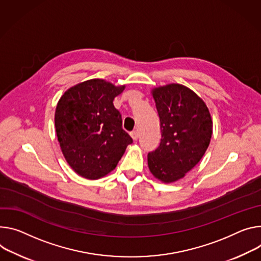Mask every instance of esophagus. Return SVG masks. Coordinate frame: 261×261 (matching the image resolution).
Instances as JSON below:
<instances>
[{
	"label": "esophagus",
	"instance_id": "1",
	"mask_svg": "<svg viewBox=\"0 0 261 261\" xmlns=\"http://www.w3.org/2000/svg\"><path fill=\"white\" fill-rule=\"evenodd\" d=\"M130 135H131V137L133 138V140H136V139L138 138V132H137V131H132V132H130Z\"/></svg>",
	"mask_w": 261,
	"mask_h": 261
}]
</instances>
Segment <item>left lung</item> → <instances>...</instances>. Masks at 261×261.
<instances>
[{
	"mask_svg": "<svg viewBox=\"0 0 261 261\" xmlns=\"http://www.w3.org/2000/svg\"><path fill=\"white\" fill-rule=\"evenodd\" d=\"M160 120L161 141L148 154L153 176L172 183L194 169L205 154L212 135V121L204 101L181 84L152 90Z\"/></svg>",
	"mask_w": 261,
	"mask_h": 261,
	"instance_id": "8db88e82",
	"label": "left lung"
}]
</instances>
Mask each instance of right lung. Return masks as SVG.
Instances as JSON below:
<instances>
[{"mask_svg": "<svg viewBox=\"0 0 261 261\" xmlns=\"http://www.w3.org/2000/svg\"><path fill=\"white\" fill-rule=\"evenodd\" d=\"M125 85L91 79L67 89L58 101L55 128L69 167L86 179H100L115 169L132 138L122 128L113 100Z\"/></svg>", "mask_w": 261, "mask_h": 261, "instance_id": "1", "label": "right lung"}]
</instances>
